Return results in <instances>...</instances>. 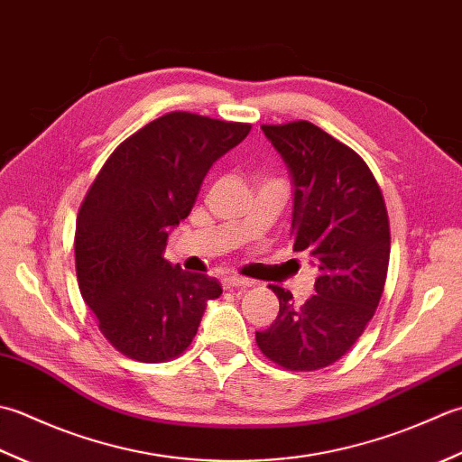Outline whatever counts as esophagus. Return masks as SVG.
<instances>
[{"label":"esophagus","mask_w":462,"mask_h":462,"mask_svg":"<svg viewBox=\"0 0 462 462\" xmlns=\"http://www.w3.org/2000/svg\"><path fill=\"white\" fill-rule=\"evenodd\" d=\"M253 283L249 279L237 277V275H225L223 277V287L225 289H239V287H251Z\"/></svg>","instance_id":"34e87169"}]
</instances>
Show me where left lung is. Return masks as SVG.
<instances>
[{"mask_svg": "<svg viewBox=\"0 0 462 462\" xmlns=\"http://www.w3.org/2000/svg\"><path fill=\"white\" fill-rule=\"evenodd\" d=\"M293 181V251L317 269L315 295L295 305L271 285L279 315L255 338L263 355L289 371H317L351 349L379 305L391 233L383 193L351 147L309 121L261 125Z\"/></svg>", "mask_w": 462, "mask_h": 462, "instance_id": "8db88e82", "label": "left lung"}]
</instances>
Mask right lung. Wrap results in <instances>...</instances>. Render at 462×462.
Masks as SVG:
<instances>
[{
  "mask_svg": "<svg viewBox=\"0 0 462 462\" xmlns=\"http://www.w3.org/2000/svg\"><path fill=\"white\" fill-rule=\"evenodd\" d=\"M251 125L173 111L125 139L101 167L75 223L81 297L117 351L163 363L191 345L215 277L165 257L167 237L191 213L211 165Z\"/></svg>",
  "mask_w": 462,
  "mask_h": 462,
  "instance_id": "add662e5",
  "label": "right lung"
}]
</instances>
